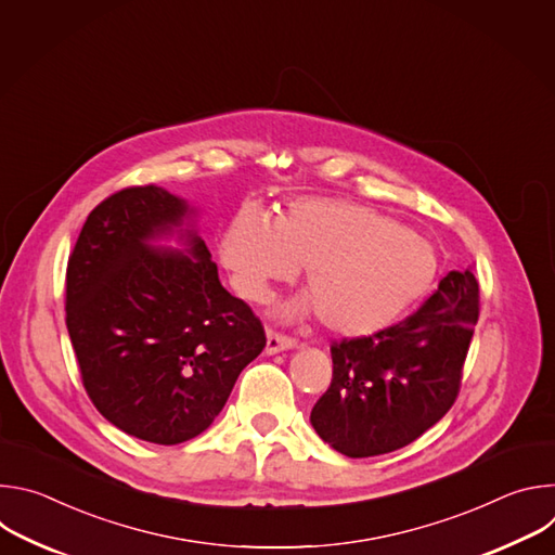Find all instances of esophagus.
<instances>
[{"mask_svg": "<svg viewBox=\"0 0 555 555\" xmlns=\"http://www.w3.org/2000/svg\"><path fill=\"white\" fill-rule=\"evenodd\" d=\"M296 347V340L289 338V336H283V334H276V332H268V340H266V353L268 356H274V353H281V351H287V349H294Z\"/></svg>", "mask_w": 555, "mask_h": 555, "instance_id": "1", "label": "esophagus"}]
</instances>
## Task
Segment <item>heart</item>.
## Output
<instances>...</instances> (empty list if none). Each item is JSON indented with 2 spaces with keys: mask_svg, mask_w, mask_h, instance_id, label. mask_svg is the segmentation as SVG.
I'll return each mask as SVG.
<instances>
[{
  "mask_svg": "<svg viewBox=\"0 0 555 555\" xmlns=\"http://www.w3.org/2000/svg\"><path fill=\"white\" fill-rule=\"evenodd\" d=\"M219 261L250 302L268 300L274 283L305 268L309 294L285 302L281 315L319 313L330 332L349 338L398 323L439 274L437 248L424 234L334 199L292 202L272 221L255 206L242 208L221 234Z\"/></svg>",
  "mask_w": 555,
  "mask_h": 555,
  "instance_id": "obj_1",
  "label": "heart"
}]
</instances>
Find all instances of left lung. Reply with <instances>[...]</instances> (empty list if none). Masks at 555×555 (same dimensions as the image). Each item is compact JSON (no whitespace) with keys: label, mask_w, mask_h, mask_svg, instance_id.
Here are the masks:
<instances>
[{"label":"left lung","mask_w":555,"mask_h":555,"mask_svg":"<svg viewBox=\"0 0 555 555\" xmlns=\"http://www.w3.org/2000/svg\"><path fill=\"white\" fill-rule=\"evenodd\" d=\"M479 321V283L448 272L402 323L332 345V386L309 422L334 450L375 456L409 446L454 404Z\"/></svg>","instance_id":"1"}]
</instances>
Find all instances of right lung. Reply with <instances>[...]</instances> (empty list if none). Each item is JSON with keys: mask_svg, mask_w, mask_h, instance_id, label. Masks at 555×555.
<instances>
[{"mask_svg": "<svg viewBox=\"0 0 555 555\" xmlns=\"http://www.w3.org/2000/svg\"><path fill=\"white\" fill-rule=\"evenodd\" d=\"M195 217L163 186L122 189L90 212L67 261L65 323L90 400L160 446L204 433L266 347L253 309L219 283Z\"/></svg>", "mask_w": 555, "mask_h": 555, "instance_id": "obj_1", "label": "right lung"}]
</instances>
